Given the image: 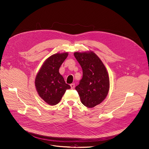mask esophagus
<instances>
[{
  "mask_svg": "<svg viewBox=\"0 0 149 149\" xmlns=\"http://www.w3.org/2000/svg\"><path fill=\"white\" fill-rule=\"evenodd\" d=\"M70 86H71V89H74V87H75V84H71L70 85Z\"/></svg>",
  "mask_w": 149,
  "mask_h": 149,
  "instance_id": "34e87169",
  "label": "esophagus"
}]
</instances>
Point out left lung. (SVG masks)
Returning a JSON list of instances; mask_svg holds the SVG:
<instances>
[{
  "label": "left lung",
  "instance_id": "left-lung-1",
  "mask_svg": "<svg viewBox=\"0 0 149 149\" xmlns=\"http://www.w3.org/2000/svg\"><path fill=\"white\" fill-rule=\"evenodd\" d=\"M74 55L83 71V77L75 89L82 103L88 108H93L100 104L108 95V71L100 58L92 51L77 52Z\"/></svg>",
  "mask_w": 149,
  "mask_h": 149
}]
</instances>
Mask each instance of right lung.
<instances>
[{
    "label": "right lung",
    "instance_id": "obj_1",
    "mask_svg": "<svg viewBox=\"0 0 149 149\" xmlns=\"http://www.w3.org/2000/svg\"><path fill=\"white\" fill-rule=\"evenodd\" d=\"M68 55V52L54 54L45 60L35 79L36 90L47 104H58L67 89L71 86L65 84L59 68Z\"/></svg>",
    "mask_w": 149,
    "mask_h": 149
}]
</instances>
